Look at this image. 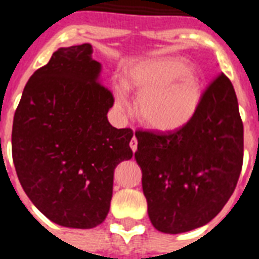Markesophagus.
<instances>
[{"mask_svg": "<svg viewBox=\"0 0 259 259\" xmlns=\"http://www.w3.org/2000/svg\"><path fill=\"white\" fill-rule=\"evenodd\" d=\"M137 145H138L137 138L133 137L132 138V141H130V148H132V150H133V152H136V150H137Z\"/></svg>", "mask_w": 259, "mask_h": 259, "instance_id": "34e87169", "label": "esophagus"}]
</instances>
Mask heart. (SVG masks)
<instances>
[{"label":"heart","instance_id":"obj_1","mask_svg":"<svg viewBox=\"0 0 259 259\" xmlns=\"http://www.w3.org/2000/svg\"><path fill=\"white\" fill-rule=\"evenodd\" d=\"M127 86L138 91V115L146 126L172 132L187 125L201 102V79L197 71L180 58L161 56L138 63L127 72ZM118 113L129 111L127 87H114Z\"/></svg>","mask_w":259,"mask_h":259}]
</instances>
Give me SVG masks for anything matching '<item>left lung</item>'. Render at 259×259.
<instances>
[{"instance_id": "1", "label": "left lung", "mask_w": 259, "mask_h": 259, "mask_svg": "<svg viewBox=\"0 0 259 259\" xmlns=\"http://www.w3.org/2000/svg\"><path fill=\"white\" fill-rule=\"evenodd\" d=\"M134 154L154 229L181 234L211 222L237 187L243 162V123L226 75L203 94L195 117L166 133L137 132Z\"/></svg>"}]
</instances>
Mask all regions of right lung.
<instances>
[{
  "mask_svg": "<svg viewBox=\"0 0 259 259\" xmlns=\"http://www.w3.org/2000/svg\"><path fill=\"white\" fill-rule=\"evenodd\" d=\"M93 47H62L22 91L13 119L12 154L30 201L63 227L105 221L114 169L130 160V129L110 125L114 98L101 83Z\"/></svg>",
  "mask_w": 259,
  "mask_h": 259,
  "instance_id": "add662e5",
  "label": "right lung"
}]
</instances>
